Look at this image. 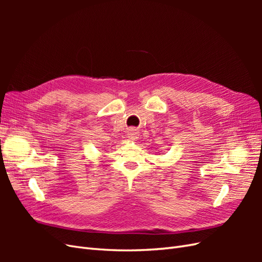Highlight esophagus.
Wrapping results in <instances>:
<instances>
[{"mask_svg":"<svg viewBox=\"0 0 262 262\" xmlns=\"http://www.w3.org/2000/svg\"><path fill=\"white\" fill-rule=\"evenodd\" d=\"M128 136H129V138H130L131 140H136L137 137H138V132H137V130L131 129V130L128 132Z\"/></svg>","mask_w":262,"mask_h":262,"instance_id":"obj_1","label":"esophagus"}]
</instances>
